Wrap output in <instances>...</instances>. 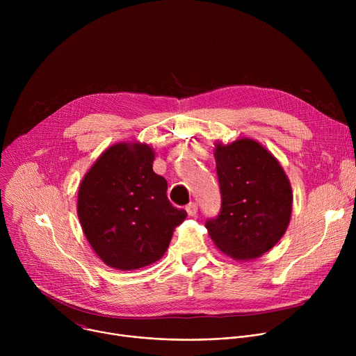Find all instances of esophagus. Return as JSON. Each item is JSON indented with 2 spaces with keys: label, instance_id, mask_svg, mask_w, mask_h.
Returning <instances> with one entry per match:
<instances>
[{
  "label": "esophagus",
  "instance_id": "obj_1",
  "mask_svg": "<svg viewBox=\"0 0 356 356\" xmlns=\"http://www.w3.org/2000/svg\"><path fill=\"white\" fill-rule=\"evenodd\" d=\"M186 211H187L188 216L194 217L197 214V211H198V207H197L195 202H188V204L186 206Z\"/></svg>",
  "mask_w": 356,
  "mask_h": 356
}]
</instances>
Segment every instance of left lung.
<instances>
[{
  "mask_svg": "<svg viewBox=\"0 0 356 356\" xmlns=\"http://www.w3.org/2000/svg\"><path fill=\"white\" fill-rule=\"evenodd\" d=\"M216 162L221 209L206 228L227 255L258 258L287 229L293 202L289 179L273 155L252 139L217 145Z\"/></svg>",
  "mask_w": 356,
  "mask_h": 356,
  "instance_id": "left-lung-1",
  "label": "left lung"
}]
</instances>
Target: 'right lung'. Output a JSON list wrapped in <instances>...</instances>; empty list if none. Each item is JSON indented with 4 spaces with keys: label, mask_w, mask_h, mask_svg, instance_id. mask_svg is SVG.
I'll list each match as a JSON object with an SVG mask.
<instances>
[{
    "label": "right lung",
    "mask_w": 356,
    "mask_h": 356,
    "mask_svg": "<svg viewBox=\"0 0 356 356\" xmlns=\"http://www.w3.org/2000/svg\"><path fill=\"white\" fill-rule=\"evenodd\" d=\"M140 143L107 149L79 188L77 214L87 241L111 268L132 270L162 258L187 213L168 198V181L152 169Z\"/></svg>",
    "instance_id": "right-lung-1"
}]
</instances>
